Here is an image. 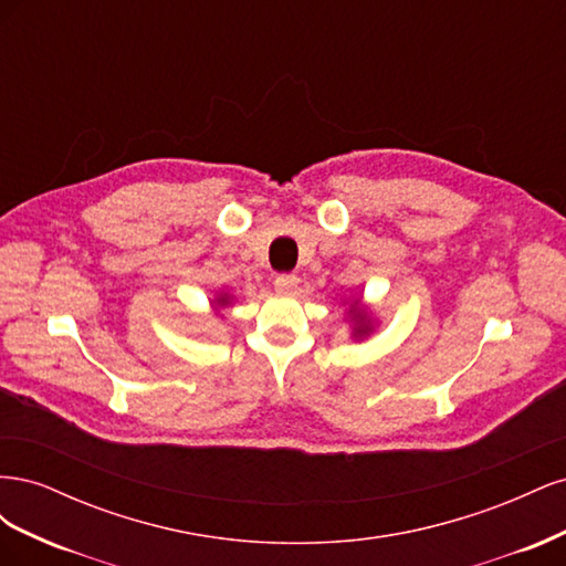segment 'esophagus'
Masks as SVG:
<instances>
[{
  "label": "esophagus",
  "instance_id": "34e87169",
  "mask_svg": "<svg viewBox=\"0 0 566 566\" xmlns=\"http://www.w3.org/2000/svg\"><path fill=\"white\" fill-rule=\"evenodd\" d=\"M297 281L300 279L295 276V273H279V276L273 279V287H276L283 295H290V293H295Z\"/></svg>",
  "mask_w": 566,
  "mask_h": 566
}]
</instances>
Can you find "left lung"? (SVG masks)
Instances as JSON below:
<instances>
[{"label":"left lung","instance_id":"left-lung-1","mask_svg":"<svg viewBox=\"0 0 566 566\" xmlns=\"http://www.w3.org/2000/svg\"><path fill=\"white\" fill-rule=\"evenodd\" d=\"M354 318H358L356 323V335H366L368 333V325H366V314L364 312H356V316Z\"/></svg>","mask_w":566,"mask_h":566}]
</instances>
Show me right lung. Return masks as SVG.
<instances>
[{
  "instance_id": "obj_1",
  "label": "right lung",
  "mask_w": 566,
  "mask_h": 566,
  "mask_svg": "<svg viewBox=\"0 0 566 566\" xmlns=\"http://www.w3.org/2000/svg\"><path fill=\"white\" fill-rule=\"evenodd\" d=\"M227 300H229V297H227V295H221V297H219V300H217V302H219V304H227Z\"/></svg>"
}]
</instances>
